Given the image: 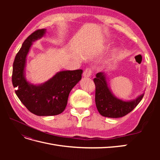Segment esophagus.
Wrapping results in <instances>:
<instances>
[{
    "instance_id": "1",
    "label": "esophagus",
    "mask_w": 160,
    "mask_h": 160,
    "mask_svg": "<svg viewBox=\"0 0 160 160\" xmlns=\"http://www.w3.org/2000/svg\"><path fill=\"white\" fill-rule=\"evenodd\" d=\"M92 74V70L90 68H87L83 72V76L85 77H89Z\"/></svg>"
}]
</instances>
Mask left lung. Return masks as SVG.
Listing matches in <instances>:
<instances>
[{"instance_id": "1", "label": "left lung", "mask_w": 160, "mask_h": 160, "mask_svg": "<svg viewBox=\"0 0 160 160\" xmlns=\"http://www.w3.org/2000/svg\"><path fill=\"white\" fill-rule=\"evenodd\" d=\"M95 85V104L99 113L104 117L111 118H122L130 113L141 101L144 93L135 100L124 101L111 93L104 72L97 73L93 79Z\"/></svg>"}]
</instances>
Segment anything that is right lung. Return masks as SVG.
Returning <instances> with one entry per match:
<instances>
[{
	"label": "right lung",
	"instance_id": "1",
	"mask_svg": "<svg viewBox=\"0 0 160 160\" xmlns=\"http://www.w3.org/2000/svg\"><path fill=\"white\" fill-rule=\"evenodd\" d=\"M46 29H38L22 43L13 62L12 85L15 93L27 109L38 116L61 113L66 108L71 89L81 79L83 70L62 71L57 72L45 83L35 85L25 79L26 58L32 42L45 35Z\"/></svg>",
	"mask_w": 160,
	"mask_h": 160
}]
</instances>
